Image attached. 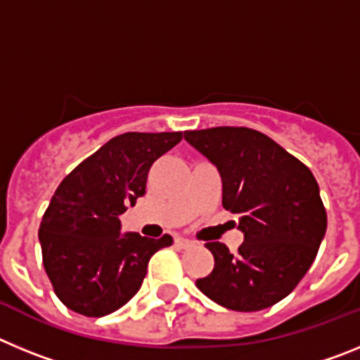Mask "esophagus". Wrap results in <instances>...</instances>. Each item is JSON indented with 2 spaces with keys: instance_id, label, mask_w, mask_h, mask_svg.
<instances>
[{
  "instance_id": "esophagus-1",
  "label": "esophagus",
  "mask_w": 360,
  "mask_h": 360,
  "mask_svg": "<svg viewBox=\"0 0 360 360\" xmlns=\"http://www.w3.org/2000/svg\"><path fill=\"white\" fill-rule=\"evenodd\" d=\"M174 245L178 249H191V247H195V241L187 240V238H174Z\"/></svg>"
}]
</instances>
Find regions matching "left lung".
<instances>
[{"label":"left lung","instance_id":"1","mask_svg":"<svg viewBox=\"0 0 360 360\" xmlns=\"http://www.w3.org/2000/svg\"><path fill=\"white\" fill-rule=\"evenodd\" d=\"M184 136L216 165L221 203L238 214L243 232L236 254L219 241L205 245L214 269L196 287L229 310L272 307L303 279L326 232L316 178L303 162L256 129L219 126Z\"/></svg>","mask_w":360,"mask_h":360}]
</instances>
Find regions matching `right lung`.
<instances>
[{"instance_id": "right-lung-1", "label": "right lung", "mask_w": 360, "mask_h": 360, "mask_svg": "<svg viewBox=\"0 0 360 360\" xmlns=\"http://www.w3.org/2000/svg\"><path fill=\"white\" fill-rule=\"evenodd\" d=\"M182 133H124L98 148L59 184L39 227L43 265L70 310L103 317L139 292L149 257L169 247L139 232H120V214L146 195L153 162Z\"/></svg>"}]
</instances>
